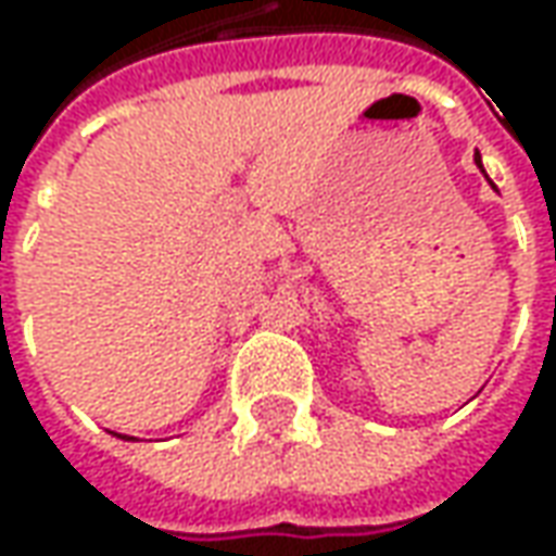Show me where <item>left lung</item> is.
<instances>
[{"instance_id":"1","label":"left lung","mask_w":556,"mask_h":556,"mask_svg":"<svg viewBox=\"0 0 556 556\" xmlns=\"http://www.w3.org/2000/svg\"><path fill=\"white\" fill-rule=\"evenodd\" d=\"M473 161H477V166H480V169H482V157H480V154H477ZM482 176H485V169H482ZM485 179H489V176H485Z\"/></svg>"}]
</instances>
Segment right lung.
<instances>
[{"label":"right lung","instance_id":"1","mask_svg":"<svg viewBox=\"0 0 556 556\" xmlns=\"http://www.w3.org/2000/svg\"><path fill=\"white\" fill-rule=\"evenodd\" d=\"M114 437H119V439H136V437H123V433H114Z\"/></svg>","mask_w":556,"mask_h":556}]
</instances>
